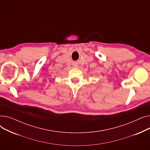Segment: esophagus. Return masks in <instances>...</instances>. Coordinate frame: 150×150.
<instances>
[{"instance_id":"1","label":"esophagus","mask_w":150,"mask_h":150,"mask_svg":"<svg viewBox=\"0 0 150 150\" xmlns=\"http://www.w3.org/2000/svg\"><path fill=\"white\" fill-rule=\"evenodd\" d=\"M75 67H76V66H75Z\"/></svg>"}]
</instances>
